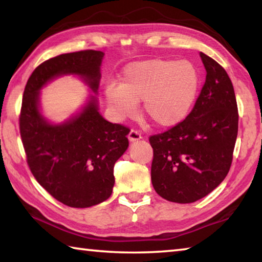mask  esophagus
<instances>
[{
    "instance_id": "1",
    "label": "esophagus",
    "mask_w": 262,
    "mask_h": 262,
    "mask_svg": "<svg viewBox=\"0 0 262 262\" xmlns=\"http://www.w3.org/2000/svg\"><path fill=\"white\" fill-rule=\"evenodd\" d=\"M142 139V136H141V134L137 130H134V129H132L130 132H129V134H128V140H129L130 142H135V141H139V140H141Z\"/></svg>"
}]
</instances>
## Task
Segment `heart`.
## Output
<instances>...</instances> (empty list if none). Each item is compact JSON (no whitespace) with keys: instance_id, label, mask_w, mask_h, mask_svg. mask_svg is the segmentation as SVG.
Listing matches in <instances>:
<instances>
[{"instance_id":"b5f03b06","label":"heart","mask_w":262,"mask_h":262,"mask_svg":"<svg viewBox=\"0 0 262 262\" xmlns=\"http://www.w3.org/2000/svg\"><path fill=\"white\" fill-rule=\"evenodd\" d=\"M201 74L189 60L151 59L133 62L122 70L120 84L105 86L106 103L118 119L142 113L155 126L171 128L183 122L198 98Z\"/></svg>"}]
</instances>
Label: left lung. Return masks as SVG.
Returning <instances> with one entry per match:
<instances>
[{
    "label": "left lung",
    "mask_w": 262,
    "mask_h": 262,
    "mask_svg": "<svg viewBox=\"0 0 262 262\" xmlns=\"http://www.w3.org/2000/svg\"><path fill=\"white\" fill-rule=\"evenodd\" d=\"M207 76L187 118L149 139L154 149L151 181L167 201L192 203L227 177L238 134L233 85L221 64L200 53Z\"/></svg>",
    "instance_id": "left-lung-1"
}]
</instances>
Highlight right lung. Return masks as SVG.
<instances>
[{
	"label": "right lung",
	"instance_id": "1",
	"mask_svg": "<svg viewBox=\"0 0 262 262\" xmlns=\"http://www.w3.org/2000/svg\"><path fill=\"white\" fill-rule=\"evenodd\" d=\"M100 51H81L42 62L26 83L20 136L34 178L53 198L73 208H89L111 196L113 167L128 148L129 129L105 120L97 99L104 59ZM63 76H76L93 94L78 113L62 123L43 115L40 91Z\"/></svg>",
	"mask_w": 262,
	"mask_h": 262
}]
</instances>
